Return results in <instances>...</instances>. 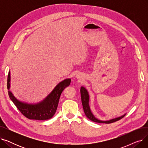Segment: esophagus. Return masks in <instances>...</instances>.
<instances>
[{"mask_svg":"<svg viewBox=\"0 0 148 148\" xmlns=\"http://www.w3.org/2000/svg\"><path fill=\"white\" fill-rule=\"evenodd\" d=\"M76 77H77V79H82V75L80 74H77Z\"/></svg>","mask_w":148,"mask_h":148,"instance_id":"esophagus-1","label":"esophagus"}]
</instances>
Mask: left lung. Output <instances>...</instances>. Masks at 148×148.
<instances>
[{
	"instance_id": "8db88e82",
	"label": "left lung",
	"mask_w": 148,
	"mask_h": 148,
	"mask_svg": "<svg viewBox=\"0 0 148 148\" xmlns=\"http://www.w3.org/2000/svg\"><path fill=\"white\" fill-rule=\"evenodd\" d=\"M80 94H81V99H82V103L83 105V110L84 112V114H86V117L89 118L90 121L95 122H98V123H110L114 122L116 121H118L123 118L124 116H125L126 114H124L123 115L120 116V117L116 118L110 120L108 121H101L99 120L95 117V116L93 114V113L91 112L89 104V93L87 90V89L85 88L83 86H82L80 88Z\"/></svg>"
}]
</instances>
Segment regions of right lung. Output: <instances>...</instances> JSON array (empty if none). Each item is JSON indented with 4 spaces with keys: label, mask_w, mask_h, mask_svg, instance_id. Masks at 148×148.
Listing matches in <instances>:
<instances>
[{
    "label": "right lung",
    "mask_w": 148,
    "mask_h": 148,
    "mask_svg": "<svg viewBox=\"0 0 148 148\" xmlns=\"http://www.w3.org/2000/svg\"><path fill=\"white\" fill-rule=\"evenodd\" d=\"M10 74V71L8 75L7 88L9 90L8 95L10 99L25 117L34 120H47L53 117L56 112L59 98L62 91L69 86L71 81V79H66L60 82L53 89L50 94L41 102L35 104H29L22 102L17 99L10 90L11 81Z\"/></svg>",
    "instance_id": "1"
}]
</instances>
